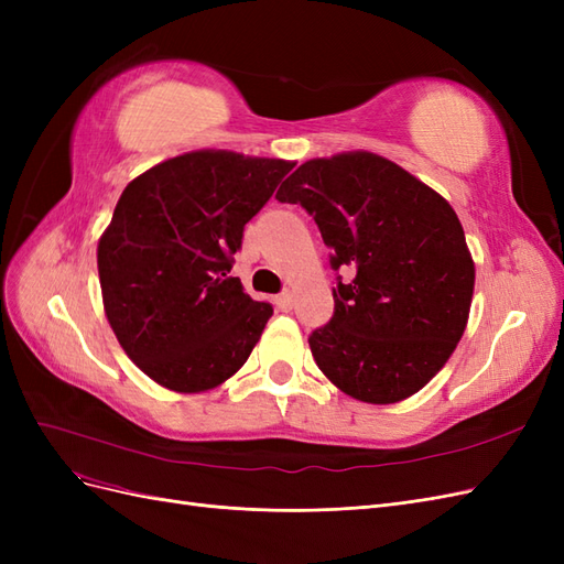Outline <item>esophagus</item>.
<instances>
[{
	"instance_id": "34e87169",
	"label": "esophagus",
	"mask_w": 564,
	"mask_h": 564,
	"mask_svg": "<svg viewBox=\"0 0 564 564\" xmlns=\"http://www.w3.org/2000/svg\"><path fill=\"white\" fill-rule=\"evenodd\" d=\"M275 305L280 311H292V305H294V294L292 292H282L280 296H275Z\"/></svg>"
}]
</instances>
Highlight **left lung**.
<instances>
[{
  "instance_id": "8db88e82",
  "label": "left lung",
  "mask_w": 564,
  "mask_h": 564,
  "mask_svg": "<svg viewBox=\"0 0 564 564\" xmlns=\"http://www.w3.org/2000/svg\"><path fill=\"white\" fill-rule=\"evenodd\" d=\"M301 204L332 249L334 315L308 338L346 395L392 404L445 367L464 336L475 263L449 202L373 152L301 164L275 195Z\"/></svg>"
}]
</instances>
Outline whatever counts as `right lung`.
Segmentation results:
<instances>
[{"mask_svg":"<svg viewBox=\"0 0 564 564\" xmlns=\"http://www.w3.org/2000/svg\"><path fill=\"white\" fill-rule=\"evenodd\" d=\"M292 169L195 150L124 187L98 242V278L119 346L152 381L202 392L247 362L272 305L228 272L245 226Z\"/></svg>","mask_w":564,"mask_h":564,"instance_id":"add662e5","label":"right lung"}]
</instances>
